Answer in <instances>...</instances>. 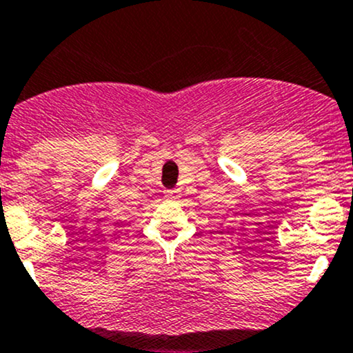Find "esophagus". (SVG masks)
<instances>
[{"mask_svg": "<svg viewBox=\"0 0 353 353\" xmlns=\"http://www.w3.org/2000/svg\"><path fill=\"white\" fill-rule=\"evenodd\" d=\"M165 198L177 199L179 198V191H177V189H169V191H165Z\"/></svg>", "mask_w": 353, "mask_h": 353, "instance_id": "34e87169", "label": "esophagus"}]
</instances>
